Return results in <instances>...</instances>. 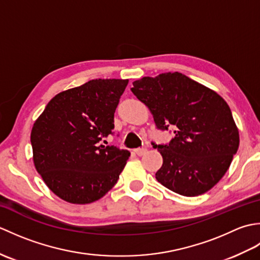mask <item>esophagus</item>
<instances>
[{"mask_svg":"<svg viewBox=\"0 0 260 260\" xmlns=\"http://www.w3.org/2000/svg\"><path fill=\"white\" fill-rule=\"evenodd\" d=\"M146 151H147L146 148H135V150H134V152H135L139 156L144 155V154L146 153Z\"/></svg>","mask_w":260,"mask_h":260,"instance_id":"1","label":"esophagus"}]
</instances>
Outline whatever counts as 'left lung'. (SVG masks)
Masks as SVG:
<instances>
[{
    "label": "left lung",
    "instance_id": "1",
    "mask_svg": "<svg viewBox=\"0 0 260 260\" xmlns=\"http://www.w3.org/2000/svg\"><path fill=\"white\" fill-rule=\"evenodd\" d=\"M131 90L150 108L157 129L173 127L168 144L152 142L163 157L155 174L159 183L185 197L217 184L239 147V132L224 99L180 73L144 77Z\"/></svg>",
    "mask_w": 260,
    "mask_h": 260
}]
</instances>
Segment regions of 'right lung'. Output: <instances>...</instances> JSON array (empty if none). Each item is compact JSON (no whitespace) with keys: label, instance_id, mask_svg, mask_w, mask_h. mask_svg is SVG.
Returning a JSON list of instances; mask_svg holds the SVG:
<instances>
[{"label":"right lung","instance_id":"obj_1","mask_svg":"<svg viewBox=\"0 0 260 260\" xmlns=\"http://www.w3.org/2000/svg\"><path fill=\"white\" fill-rule=\"evenodd\" d=\"M127 84L93 79L60 92L33 125L35 167L62 200L91 203L117 183L131 153L101 141L114 134V114Z\"/></svg>","mask_w":260,"mask_h":260}]
</instances>
